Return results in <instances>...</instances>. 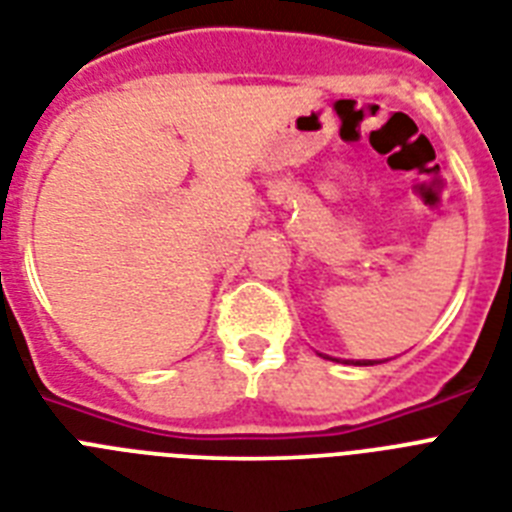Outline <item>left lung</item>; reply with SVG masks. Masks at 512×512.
Instances as JSON below:
<instances>
[{
    "instance_id": "1",
    "label": "left lung",
    "mask_w": 512,
    "mask_h": 512,
    "mask_svg": "<svg viewBox=\"0 0 512 512\" xmlns=\"http://www.w3.org/2000/svg\"><path fill=\"white\" fill-rule=\"evenodd\" d=\"M320 356L322 359H330V362H341V359H333V356H328V354H320ZM354 364H359V367H369V364H380V362H372V359H359V362H354Z\"/></svg>"
}]
</instances>
